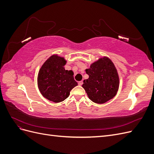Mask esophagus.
<instances>
[{
  "instance_id": "34e87169",
  "label": "esophagus",
  "mask_w": 154,
  "mask_h": 154,
  "mask_svg": "<svg viewBox=\"0 0 154 154\" xmlns=\"http://www.w3.org/2000/svg\"><path fill=\"white\" fill-rule=\"evenodd\" d=\"M82 84H83V82H82V81L78 82V85H82Z\"/></svg>"
}]
</instances>
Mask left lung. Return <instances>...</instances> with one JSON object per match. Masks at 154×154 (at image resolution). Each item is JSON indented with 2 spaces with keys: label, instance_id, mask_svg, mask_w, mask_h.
I'll use <instances>...</instances> for the list:
<instances>
[{
  "label": "left lung",
  "instance_id": "8db88e82",
  "mask_svg": "<svg viewBox=\"0 0 154 154\" xmlns=\"http://www.w3.org/2000/svg\"><path fill=\"white\" fill-rule=\"evenodd\" d=\"M85 72L89 77L83 81L82 87L92 101L103 104L117 94L119 78L117 69L109 58H100Z\"/></svg>",
  "mask_w": 154,
  "mask_h": 154
}]
</instances>
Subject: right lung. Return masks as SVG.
Here are the masks:
<instances>
[{
	"label": "right lung",
	"mask_w": 154,
	"mask_h": 154,
	"mask_svg": "<svg viewBox=\"0 0 154 154\" xmlns=\"http://www.w3.org/2000/svg\"><path fill=\"white\" fill-rule=\"evenodd\" d=\"M67 60L58 54H53L40 67L37 77L38 89L45 98L60 103L66 100L74 87L78 85L74 72L66 70Z\"/></svg>",
	"instance_id": "obj_1"
}]
</instances>
